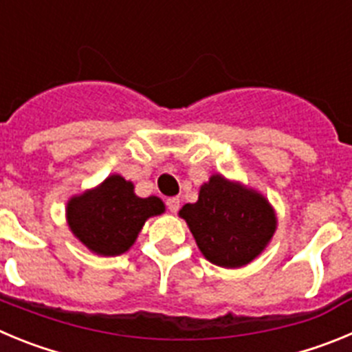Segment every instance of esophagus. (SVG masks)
I'll use <instances>...</instances> for the list:
<instances>
[{
    "label": "esophagus",
    "instance_id": "34e87169",
    "mask_svg": "<svg viewBox=\"0 0 352 352\" xmlns=\"http://www.w3.org/2000/svg\"><path fill=\"white\" fill-rule=\"evenodd\" d=\"M167 204V210L170 211V213H176V211L179 210V199L178 197H169L166 201Z\"/></svg>",
    "mask_w": 352,
    "mask_h": 352
}]
</instances>
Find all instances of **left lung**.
I'll use <instances>...</instances> for the list:
<instances>
[{"label": "left lung", "mask_w": 352, "mask_h": 352, "mask_svg": "<svg viewBox=\"0 0 352 352\" xmlns=\"http://www.w3.org/2000/svg\"><path fill=\"white\" fill-rule=\"evenodd\" d=\"M197 247L210 263L239 268L256 259L276 227L268 201L220 174L211 176L199 192V201L179 211Z\"/></svg>", "instance_id": "1"}]
</instances>
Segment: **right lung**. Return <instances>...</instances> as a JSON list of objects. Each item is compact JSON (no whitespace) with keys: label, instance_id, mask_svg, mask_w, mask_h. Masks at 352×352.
I'll return each instance as SVG.
<instances>
[{"label":"right lung","instance_id":"1","mask_svg":"<svg viewBox=\"0 0 352 352\" xmlns=\"http://www.w3.org/2000/svg\"><path fill=\"white\" fill-rule=\"evenodd\" d=\"M164 213L158 197L141 199L133 185L118 174L95 190L70 199L67 219L72 232L100 256H120L129 250L146 219Z\"/></svg>","mask_w":352,"mask_h":352}]
</instances>
